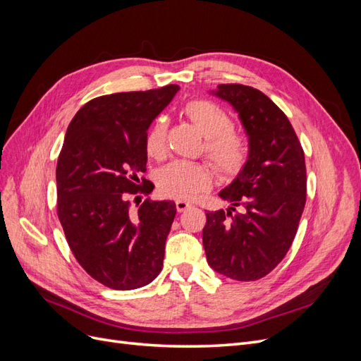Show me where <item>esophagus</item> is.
<instances>
[{"label":"esophagus","instance_id":"1","mask_svg":"<svg viewBox=\"0 0 361 361\" xmlns=\"http://www.w3.org/2000/svg\"><path fill=\"white\" fill-rule=\"evenodd\" d=\"M188 207H191V203L185 202V200H176V209L178 212H185L188 209Z\"/></svg>","mask_w":361,"mask_h":361}]
</instances>
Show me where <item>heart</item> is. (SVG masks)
<instances>
[{"mask_svg":"<svg viewBox=\"0 0 361 361\" xmlns=\"http://www.w3.org/2000/svg\"><path fill=\"white\" fill-rule=\"evenodd\" d=\"M191 123L207 138L204 154L215 170L226 178L241 173L250 157L247 140L235 133L233 118L221 105L207 99L188 101L182 108ZM167 120H154L145 135V149L150 158L159 159L166 154ZM212 174L206 166L192 161H173L158 171L157 185L162 195L179 200H192L209 187Z\"/></svg>","mask_w":361,"mask_h":361,"instance_id":"b5f03b06","label":"heart"}]
</instances>
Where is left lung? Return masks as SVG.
<instances>
[{
  "label": "left lung",
  "instance_id": "left-lung-1",
  "mask_svg": "<svg viewBox=\"0 0 361 361\" xmlns=\"http://www.w3.org/2000/svg\"><path fill=\"white\" fill-rule=\"evenodd\" d=\"M215 94L239 113L250 157L220 192L232 206L206 212L203 247L216 272L255 281L280 264L297 235L307 192L304 150L286 114L265 93L250 85L220 84Z\"/></svg>",
  "mask_w": 361,
  "mask_h": 361
}]
</instances>
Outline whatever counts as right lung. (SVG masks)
<instances>
[{
  "instance_id": "1",
  "label": "right lung",
  "mask_w": 361,
  "mask_h": 361,
  "mask_svg": "<svg viewBox=\"0 0 361 361\" xmlns=\"http://www.w3.org/2000/svg\"><path fill=\"white\" fill-rule=\"evenodd\" d=\"M179 85L94 97L68 128L57 161V215L75 259L104 286L130 290L162 269L174 202H141L154 185L145 135ZM142 183H139V180ZM136 195L137 209L130 197Z\"/></svg>"
}]
</instances>
